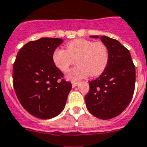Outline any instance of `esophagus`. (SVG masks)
<instances>
[{
	"label": "esophagus",
	"mask_w": 147,
	"mask_h": 147,
	"mask_svg": "<svg viewBox=\"0 0 147 147\" xmlns=\"http://www.w3.org/2000/svg\"><path fill=\"white\" fill-rule=\"evenodd\" d=\"M78 81H71V85H72V87H76V86L78 85Z\"/></svg>",
	"instance_id": "34e87169"
}]
</instances>
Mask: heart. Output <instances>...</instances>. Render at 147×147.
Returning a JSON list of instances; mask_svg holds the SVG:
<instances>
[{
    "label": "heart",
    "instance_id": "b5f03b06",
    "mask_svg": "<svg viewBox=\"0 0 147 147\" xmlns=\"http://www.w3.org/2000/svg\"><path fill=\"white\" fill-rule=\"evenodd\" d=\"M51 57L53 63L63 72L68 71L76 60L78 65L68 71L66 78L76 81L89 75L92 77L102 75L108 64L109 51L103 42L77 39L67 43L66 50L55 49Z\"/></svg>",
    "mask_w": 147,
    "mask_h": 147
}]
</instances>
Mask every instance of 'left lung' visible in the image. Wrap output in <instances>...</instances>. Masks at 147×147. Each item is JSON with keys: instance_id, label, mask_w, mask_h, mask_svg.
<instances>
[{"instance_id": "8db88e82", "label": "left lung", "mask_w": 147, "mask_h": 147, "mask_svg": "<svg viewBox=\"0 0 147 147\" xmlns=\"http://www.w3.org/2000/svg\"><path fill=\"white\" fill-rule=\"evenodd\" d=\"M100 38L108 47L109 61L105 71L96 79L89 81L90 90L84 97L92 115L109 119L119 115L130 103L135 85V66L129 51L116 39L106 36Z\"/></svg>"}]
</instances>
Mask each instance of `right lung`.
Instances as JSON below:
<instances>
[{"label": "right lung", "instance_id": "right-lung-1", "mask_svg": "<svg viewBox=\"0 0 147 147\" xmlns=\"http://www.w3.org/2000/svg\"><path fill=\"white\" fill-rule=\"evenodd\" d=\"M63 41L41 38L29 42L18 51L13 64V87L18 100L28 113L39 119L59 115L71 89V82L63 78L51 57Z\"/></svg>", "mask_w": 147, "mask_h": 147}]
</instances>
